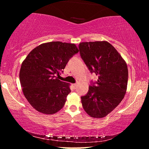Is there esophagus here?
I'll return each instance as SVG.
<instances>
[{"label":"esophagus","mask_w":149,"mask_h":149,"mask_svg":"<svg viewBox=\"0 0 149 149\" xmlns=\"http://www.w3.org/2000/svg\"><path fill=\"white\" fill-rule=\"evenodd\" d=\"M73 87H74V88H75L77 87V84H73Z\"/></svg>","instance_id":"34e87169"}]
</instances>
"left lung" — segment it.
I'll use <instances>...</instances> for the list:
<instances>
[{
	"mask_svg": "<svg viewBox=\"0 0 149 149\" xmlns=\"http://www.w3.org/2000/svg\"><path fill=\"white\" fill-rule=\"evenodd\" d=\"M79 49L89 71L98 75L96 85L89 86L87 94L81 97L83 108L91 117L104 118L124 97L128 81L127 64L106 41L80 42Z\"/></svg>",
	"mask_w": 149,
	"mask_h": 149,
	"instance_id": "8db88e82",
	"label": "left lung"
}]
</instances>
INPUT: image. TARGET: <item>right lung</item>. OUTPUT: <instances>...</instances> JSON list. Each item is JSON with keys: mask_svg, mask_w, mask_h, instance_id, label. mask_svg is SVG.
I'll list each match as a JSON object with an SVG mask.
<instances>
[{"mask_svg": "<svg viewBox=\"0 0 149 149\" xmlns=\"http://www.w3.org/2000/svg\"><path fill=\"white\" fill-rule=\"evenodd\" d=\"M78 52L75 44L52 41L35 47L25 58L19 71L20 84L25 97L37 111L53 114L64 107L71 92L70 84L56 75Z\"/></svg>", "mask_w": 149, "mask_h": 149, "instance_id": "1", "label": "right lung"}]
</instances>
